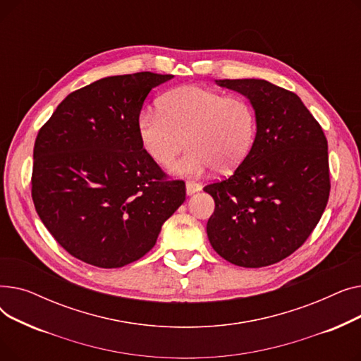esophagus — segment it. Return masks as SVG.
Segmentation results:
<instances>
[{
  "mask_svg": "<svg viewBox=\"0 0 361 361\" xmlns=\"http://www.w3.org/2000/svg\"><path fill=\"white\" fill-rule=\"evenodd\" d=\"M200 190H202V185L199 183H196V181H187L185 183V192H187L188 196H192V195H195Z\"/></svg>",
  "mask_w": 361,
  "mask_h": 361,
  "instance_id": "obj_1",
  "label": "esophagus"
}]
</instances>
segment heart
Here are the masks:
<instances>
[{
    "label": "heart",
    "mask_w": 361,
    "mask_h": 361,
    "mask_svg": "<svg viewBox=\"0 0 361 361\" xmlns=\"http://www.w3.org/2000/svg\"><path fill=\"white\" fill-rule=\"evenodd\" d=\"M161 109H143L137 131L149 158L180 176L197 177L214 166L216 173L235 168L247 157L256 137L257 118L252 102L241 94H225L197 85L169 90Z\"/></svg>",
    "instance_id": "obj_1"
}]
</instances>
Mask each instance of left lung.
<instances>
[{"instance_id":"left-lung-1","label":"left lung","mask_w":361,"mask_h":361,"mask_svg":"<svg viewBox=\"0 0 361 361\" xmlns=\"http://www.w3.org/2000/svg\"><path fill=\"white\" fill-rule=\"evenodd\" d=\"M216 83L250 99L257 133L234 174L203 187L215 200L207 238L237 267H269L301 247L325 211L328 140L294 92L260 79Z\"/></svg>"}]
</instances>
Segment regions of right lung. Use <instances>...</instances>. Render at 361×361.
I'll return each mask as SVG.
<instances>
[{
	"mask_svg": "<svg viewBox=\"0 0 361 361\" xmlns=\"http://www.w3.org/2000/svg\"><path fill=\"white\" fill-rule=\"evenodd\" d=\"M173 74L112 75L71 92L37 133L32 199L47 230L75 259L121 268L154 247L185 200L142 146L147 93Z\"/></svg>",
	"mask_w": 361,
	"mask_h": 361,
	"instance_id": "add662e5",
	"label": "right lung"
}]
</instances>
